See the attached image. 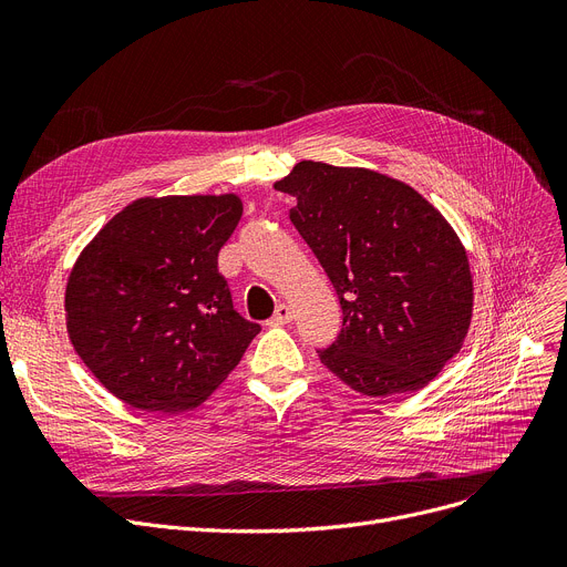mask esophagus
<instances>
[{"instance_id": "34e87169", "label": "esophagus", "mask_w": 567, "mask_h": 567, "mask_svg": "<svg viewBox=\"0 0 567 567\" xmlns=\"http://www.w3.org/2000/svg\"><path fill=\"white\" fill-rule=\"evenodd\" d=\"M291 319H293V310H291L289 306L280 303V306L276 308L274 317H271V319H268V323H271V326H282V323H289Z\"/></svg>"}]
</instances>
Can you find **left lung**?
Returning a JSON list of instances; mask_svg holds the SVG:
<instances>
[{
  "label": "left lung",
  "instance_id": "8db88e82",
  "mask_svg": "<svg viewBox=\"0 0 567 567\" xmlns=\"http://www.w3.org/2000/svg\"><path fill=\"white\" fill-rule=\"evenodd\" d=\"M276 188L296 197L289 220L342 308L321 363L370 398L427 385L471 323L473 282L453 227L411 186L363 167L301 161Z\"/></svg>",
  "mask_w": 567,
  "mask_h": 567
}]
</instances>
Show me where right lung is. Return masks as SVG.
Wrapping results in <instances>:
<instances>
[{
    "label": "right lung",
    "mask_w": 567,
    "mask_h": 567,
    "mask_svg": "<svg viewBox=\"0 0 567 567\" xmlns=\"http://www.w3.org/2000/svg\"><path fill=\"white\" fill-rule=\"evenodd\" d=\"M244 206L236 195L137 199L78 257L66 326L82 363L131 406L202 404L261 331L231 306L218 252Z\"/></svg>",
    "instance_id": "right-lung-1"
}]
</instances>
